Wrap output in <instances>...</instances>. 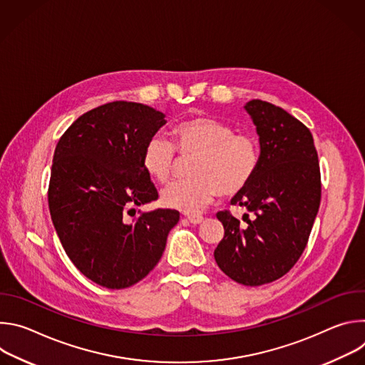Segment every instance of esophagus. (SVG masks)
Segmentation results:
<instances>
[{
    "instance_id": "34e87169",
    "label": "esophagus",
    "mask_w": 365,
    "mask_h": 365,
    "mask_svg": "<svg viewBox=\"0 0 365 365\" xmlns=\"http://www.w3.org/2000/svg\"><path fill=\"white\" fill-rule=\"evenodd\" d=\"M186 220L193 224V225H197L200 222H203V217L199 215V214H190V215H186Z\"/></svg>"
}]
</instances>
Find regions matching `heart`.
Listing matches in <instances>:
<instances>
[{"instance_id":"heart-1","label":"heart","mask_w":365,"mask_h":365,"mask_svg":"<svg viewBox=\"0 0 365 365\" xmlns=\"http://www.w3.org/2000/svg\"><path fill=\"white\" fill-rule=\"evenodd\" d=\"M173 144L153 135L144 144L141 166L155 183L165 185L175 173L178 158L196 155L192 179L172 183L162 193L166 206L187 214L202 211L218 196H234L252 180L259 165V144L252 134L235 133L212 117H192L172 128Z\"/></svg>"}]
</instances>
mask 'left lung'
Masks as SVG:
<instances>
[{
	"label": "left lung",
	"mask_w": 365,
	"mask_h": 365,
	"mask_svg": "<svg viewBox=\"0 0 365 365\" xmlns=\"http://www.w3.org/2000/svg\"><path fill=\"white\" fill-rule=\"evenodd\" d=\"M244 108L259 137V165L231 203L254 217L244 214L242 225L228 211L218 212L225 234L214 257L234 282L262 286L284 276L302 255L319 210L321 172L304 124L262 99Z\"/></svg>",
	"instance_id": "obj_1"
}]
</instances>
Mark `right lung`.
<instances>
[{
  "instance_id": "1",
  "label": "right lung",
  "mask_w": 365,
  "mask_h": 365,
  "mask_svg": "<svg viewBox=\"0 0 365 365\" xmlns=\"http://www.w3.org/2000/svg\"><path fill=\"white\" fill-rule=\"evenodd\" d=\"M165 117L144 103L114 101L81 115L56 145L50 217L71 262L102 287L125 289L144 279L179 222L175 210L135 217V207L159 197L141 153Z\"/></svg>"
}]
</instances>
